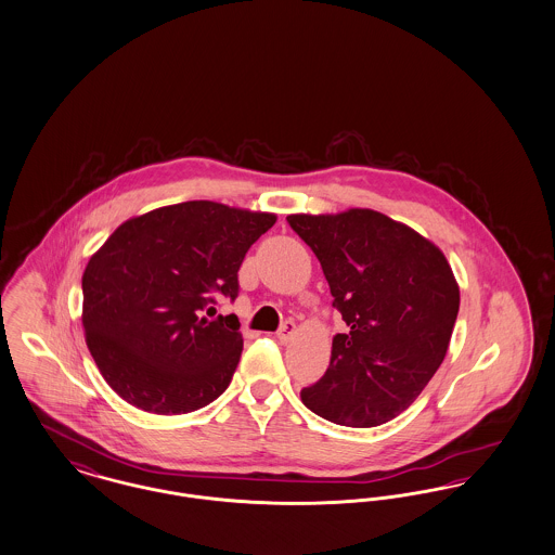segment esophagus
<instances>
[{"instance_id": "1", "label": "esophagus", "mask_w": 555, "mask_h": 555, "mask_svg": "<svg viewBox=\"0 0 555 555\" xmlns=\"http://www.w3.org/2000/svg\"><path fill=\"white\" fill-rule=\"evenodd\" d=\"M294 334H296V323H294V321H284L282 327L278 330V340H280L282 345H288L292 338H294Z\"/></svg>"}]
</instances>
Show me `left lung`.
Wrapping results in <instances>:
<instances>
[{
	"label": "left lung",
	"instance_id": "1",
	"mask_svg": "<svg viewBox=\"0 0 555 555\" xmlns=\"http://www.w3.org/2000/svg\"><path fill=\"white\" fill-rule=\"evenodd\" d=\"M288 223L315 253L349 327L334 336L325 374L300 399L334 424H386L447 354L460 311L453 271L433 242L370 208L291 215Z\"/></svg>",
	"mask_w": 555,
	"mask_h": 555
}]
</instances>
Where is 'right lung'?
I'll use <instances>...</instances> for the list:
<instances>
[{
    "mask_svg": "<svg viewBox=\"0 0 555 555\" xmlns=\"http://www.w3.org/2000/svg\"><path fill=\"white\" fill-rule=\"evenodd\" d=\"M271 212L190 201L133 217L83 273L88 349L120 399L158 415L212 403L234 376L242 334L215 313L237 296V269Z\"/></svg>",
    "mask_w": 555,
    "mask_h": 555,
    "instance_id": "right-lung-1",
    "label": "right lung"
}]
</instances>
